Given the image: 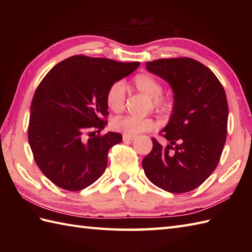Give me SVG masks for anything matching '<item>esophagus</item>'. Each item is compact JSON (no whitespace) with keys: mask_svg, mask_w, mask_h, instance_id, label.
I'll list each match as a JSON object with an SVG mask.
<instances>
[{"mask_svg":"<svg viewBox=\"0 0 252 252\" xmlns=\"http://www.w3.org/2000/svg\"><path fill=\"white\" fill-rule=\"evenodd\" d=\"M135 138V136H129V135H123V141L125 142H131Z\"/></svg>","mask_w":252,"mask_h":252,"instance_id":"esophagus-1","label":"esophagus"}]
</instances>
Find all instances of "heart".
Listing matches in <instances>:
<instances>
[{"label": "heart", "mask_w": 252, "mask_h": 252, "mask_svg": "<svg viewBox=\"0 0 252 252\" xmlns=\"http://www.w3.org/2000/svg\"><path fill=\"white\" fill-rule=\"evenodd\" d=\"M133 84L136 90L151 97L152 107L159 111H168L171 107L170 100L161 95L162 85L149 73H138L133 78ZM106 105L114 112H120L126 105V88L121 81H116L106 92ZM112 129L125 135L135 136L143 132L152 130L155 122L149 118H138L133 116L116 118L111 122Z\"/></svg>", "instance_id": "obj_1"}]
</instances>
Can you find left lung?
<instances>
[{
  "label": "left lung",
  "mask_w": 252,
  "mask_h": 252,
  "mask_svg": "<svg viewBox=\"0 0 252 252\" xmlns=\"http://www.w3.org/2000/svg\"><path fill=\"white\" fill-rule=\"evenodd\" d=\"M146 69L165 80L173 91V108L160 131L169 144L153 140L143 159L144 172L165 191L187 192L215 171L226 141L228 106L221 82L210 69L192 58H162Z\"/></svg>",
  "instance_id": "left-lung-1"
}]
</instances>
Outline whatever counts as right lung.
Returning <instances> with one entry per match:
<instances>
[{"instance_id": "add662e5", "label": "right lung", "mask_w": 252, "mask_h": 252, "mask_svg": "<svg viewBox=\"0 0 252 252\" xmlns=\"http://www.w3.org/2000/svg\"><path fill=\"white\" fill-rule=\"evenodd\" d=\"M140 62L76 55L57 63L42 80L31 101L28 140L35 163L63 189L77 191L97 181L109 149L122 135H95L107 125L106 92ZM88 134L90 137L85 136Z\"/></svg>"}]
</instances>
